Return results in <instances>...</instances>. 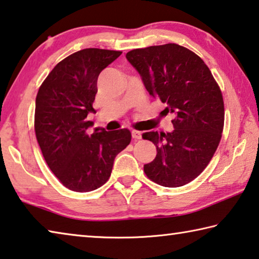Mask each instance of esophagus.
<instances>
[{"label": "esophagus", "mask_w": 259, "mask_h": 259, "mask_svg": "<svg viewBox=\"0 0 259 259\" xmlns=\"http://www.w3.org/2000/svg\"><path fill=\"white\" fill-rule=\"evenodd\" d=\"M131 136H133V138H134V139H142V136H143V134L140 133V131L133 130V131H131Z\"/></svg>", "instance_id": "34e87169"}]
</instances>
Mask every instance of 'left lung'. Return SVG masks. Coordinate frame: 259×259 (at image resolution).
Returning <instances> with one entry per match:
<instances>
[{"label":"left lung","instance_id":"8db88e82","mask_svg":"<svg viewBox=\"0 0 259 259\" xmlns=\"http://www.w3.org/2000/svg\"><path fill=\"white\" fill-rule=\"evenodd\" d=\"M125 58L139 73L152 97L175 115L171 133L148 131L144 139L156 156L144 165L146 176L164 187H179L203 171L221 142L224 102L204 61L175 43L135 49Z\"/></svg>","mask_w":259,"mask_h":259}]
</instances>
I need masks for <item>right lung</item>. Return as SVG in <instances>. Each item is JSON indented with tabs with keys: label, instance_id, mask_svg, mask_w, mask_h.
<instances>
[{
	"label": "right lung",
	"instance_id": "right-lung-1",
	"mask_svg": "<svg viewBox=\"0 0 259 259\" xmlns=\"http://www.w3.org/2000/svg\"><path fill=\"white\" fill-rule=\"evenodd\" d=\"M121 51L90 48L68 56L47 76L35 100V134L51 171L75 192L97 190L111 176L114 159L129 145L128 129L89 128L100 72Z\"/></svg>",
	"mask_w": 259,
	"mask_h": 259
}]
</instances>
